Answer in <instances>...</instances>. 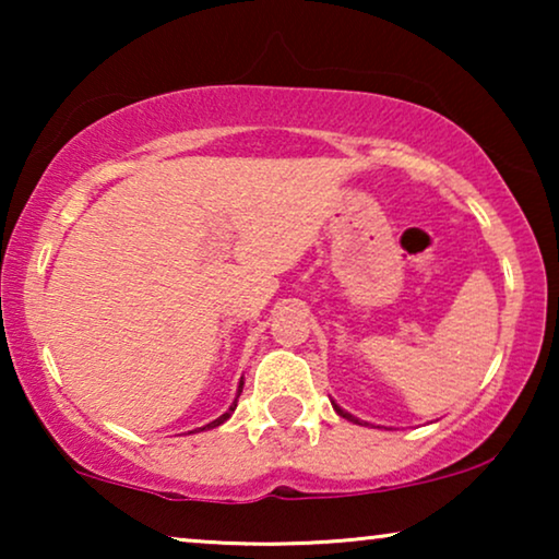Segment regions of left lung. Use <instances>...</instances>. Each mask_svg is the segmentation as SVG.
<instances>
[{
    "label": "left lung",
    "mask_w": 559,
    "mask_h": 559,
    "mask_svg": "<svg viewBox=\"0 0 559 559\" xmlns=\"http://www.w3.org/2000/svg\"><path fill=\"white\" fill-rule=\"evenodd\" d=\"M333 409H335V412H338V415H341V417H346V419H350V423H356V425H364V423H361V419H356L354 415H348V412H343V409L338 407V404H333Z\"/></svg>",
    "instance_id": "8db88e82"
}]
</instances>
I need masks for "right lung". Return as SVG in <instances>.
<instances>
[{
    "label": "right lung",
    "instance_id": "1",
    "mask_svg": "<svg viewBox=\"0 0 559 559\" xmlns=\"http://www.w3.org/2000/svg\"><path fill=\"white\" fill-rule=\"evenodd\" d=\"M241 389H243V384H239V394H241ZM236 402H239V400H236ZM236 402L231 404V407H228V412H226V415H221L218 419H213V423H211V425H205V427H201V430H211V427H218V425H224V423H226V419L234 415V409H236Z\"/></svg>",
    "mask_w": 559,
    "mask_h": 559
}]
</instances>
